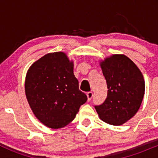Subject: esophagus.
<instances>
[{"mask_svg": "<svg viewBox=\"0 0 158 158\" xmlns=\"http://www.w3.org/2000/svg\"><path fill=\"white\" fill-rule=\"evenodd\" d=\"M87 97H88V101H90V99L93 97V93L92 92H88L87 93Z\"/></svg>", "mask_w": 158, "mask_h": 158, "instance_id": "obj_1", "label": "esophagus"}]
</instances>
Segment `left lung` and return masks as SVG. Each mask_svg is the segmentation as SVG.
I'll list each match as a JSON object with an SVG mask.
<instances>
[{
    "instance_id": "obj_1",
    "label": "left lung",
    "mask_w": 158,
    "mask_h": 158,
    "mask_svg": "<svg viewBox=\"0 0 158 158\" xmlns=\"http://www.w3.org/2000/svg\"><path fill=\"white\" fill-rule=\"evenodd\" d=\"M106 78L108 94L102 105L95 106L99 118L120 126L138 111L145 94L142 72L128 56L114 54L99 61Z\"/></svg>"
}]
</instances>
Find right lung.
<instances>
[{
	"label": "right lung",
	"mask_w": 158,
	"mask_h": 158,
	"mask_svg": "<svg viewBox=\"0 0 158 158\" xmlns=\"http://www.w3.org/2000/svg\"><path fill=\"white\" fill-rule=\"evenodd\" d=\"M73 61L64 52H49L32 64L25 94L32 113L45 126L63 128L73 120L87 96L79 89Z\"/></svg>",
	"instance_id": "right-lung-1"
}]
</instances>
